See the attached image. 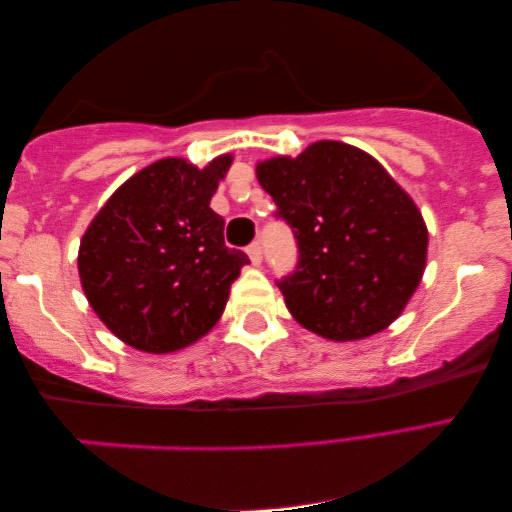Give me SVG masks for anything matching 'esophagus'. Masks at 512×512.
Segmentation results:
<instances>
[{
  "mask_svg": "<svg viewBox=\"0 0 512 512\" xmlns=\"http://www.w3.org/2000/svg\"><path fill=\"white\" fill-rule=\"evenodd\" d=\"M247 254H249V261L254 265H261L263 261V247L261 242H251V245L247 247Z\"/></svg>",
  "mask_w": 512,
  "mask_h": 512,
  "instance_id": "esophagus-1",
  "label": "esophagus"
}]
</instances>
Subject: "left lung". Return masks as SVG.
<instances>
[{
	"mask_svg": "<svg viewBox=\"0 0 512 512\" xmlns=\"http://www.w3.org/2000/svg\"><path fill=\"white\" fill-rule=\"evenodd\" d=\"M256 172L297 242L295 270L276 281L295 320L329 340H358L399 317L420 286L429 236L390 174L333 140Z\"/></svg>",
	"mask_w": 512,
	"mask_h": 512,
	"instance_id": "left-lung-1",
	"label": "left lung"
}]
</instances>
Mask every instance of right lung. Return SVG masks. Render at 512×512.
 <instances>
[{
  "label": "right lung",
  "instance_id": "obj_1",
  "mask_svg": "<svg viewBox=\"0 0 512 512\" xmlns=\"http://www.w3.org/2000/svg\"><path fill=\"white\" fill-rule=\"evenodd\" d=\"M231 156L197 170L163 158L131 177L88 226L81 286L102 322L127 345L165 354L220 320L249 256L224 245L211 197Z\"/></svg>",
  "mask_w": 512,
  "mask_h": 512
}]
</instances>
